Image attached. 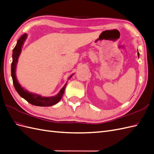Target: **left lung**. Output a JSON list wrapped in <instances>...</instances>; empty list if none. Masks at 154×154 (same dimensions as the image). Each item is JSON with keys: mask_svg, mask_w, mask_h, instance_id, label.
I'll use <instances>...</instances> for the list:
<instances>
[{"mask_svg": "<svg viewBox=\"0 0 154 154\" xmlns=\"http://www.w3.org/2000/svg\"><path fill=\"white\" fill-rule=\"evenodd\" d=\"M138 57H139V53H138Z\"/></svg>", "mask_w": 154, "mask_h": 154, "instance_id": "obj_1", "label": "left lung"}]
</instances>
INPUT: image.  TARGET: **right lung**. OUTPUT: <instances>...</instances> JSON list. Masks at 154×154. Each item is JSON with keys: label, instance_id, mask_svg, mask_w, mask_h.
<instances>
[{"label": "right lung", "instance_id": "add662e5", "mask_svg": "<svg viewBox=\"0 0 154 154\" xmlns=\"http://www.w3.org/2000/svg\"><path fill=\"white\" fill-rule=\"evenodd\" d=\"M27 34H24V35H22L20 38V39L17 40L16 46H15L13 50L12 63V65H11V75H12L14 88L16 89V91L18 93V94L20 95L22 98L25 99L28 103L32 104V105L38 106H53L54 104H57L59 101L61 99L63 94H64L66 84H65L63 88L60 90V91L56 95L52 97H42L40 95L36 94V93H32L31 92L30 93L27 89H24V88L22 87V86L19 84V82L17 80L16 70L18 62V58L20 57V55L21 52L22 46H23L24 42L25 41L26 38H27ZM73 74L71 75V76L68 78V80L72 76Z\"/></svg>", "mask_w": 154, "mask_h": 154}]
</instances>
